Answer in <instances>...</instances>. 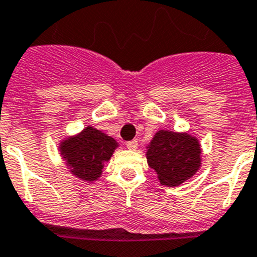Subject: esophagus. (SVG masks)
<instances>
[{
	"label": "esophagus",
	"instance_id": "esophagus-1",
	"mask_svg": "<svg viewBox=\"0 0 257 257\" xmlns=\"http://www.w3.org/2000/svg\"><path fill=\"white\" fill-rule=\"evenodd\" d=\"M126 147H128L129 150H136L138 147V141L137 140H132V141L126 142Z\"/></svg>",
	"mask_w": 257,
	"mask_h": 257
}]
</instances>
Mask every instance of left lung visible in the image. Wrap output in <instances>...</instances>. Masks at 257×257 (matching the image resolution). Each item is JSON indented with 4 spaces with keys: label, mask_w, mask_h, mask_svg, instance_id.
Returning <instances> with one entry per match:
<instances>
[{
    "label": "left lung",
    "mask_w": 257,
    "mask_h": 257,
    "mask_svg": "<svg viewBox=\"0 0 257 257\" xmlns=\"http://www.w3.org/2000/svg\"><path fill=\"white\" fill-rule=\"evenodd\" d=\"M200 145L187 133L159 131L147 147V163L162 185L178 186L200 167Z\"/></svg>",
    "instance_id": "1"
}]
</instances>
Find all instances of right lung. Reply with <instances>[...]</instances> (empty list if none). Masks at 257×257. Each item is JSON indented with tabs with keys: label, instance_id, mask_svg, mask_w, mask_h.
<instances>
[{
	"label": "right lung",
	"instance_id": "obj_1",
	"mask_svg": "<svg viewBox=\"0 0 257 257\" xmlns=\"http://www.w3.org/2000/svg\"><path fill=\"white\" fill-rule=\"evenodd\" d=\"M117 144L110 136L93 126H86L80 135L64 140L61 154L76 177L94 181L102 173L103 164L111 159Z\"/></svg>",
	"mask_w": 257,
	"mask_h": 257
}]
</instances>
